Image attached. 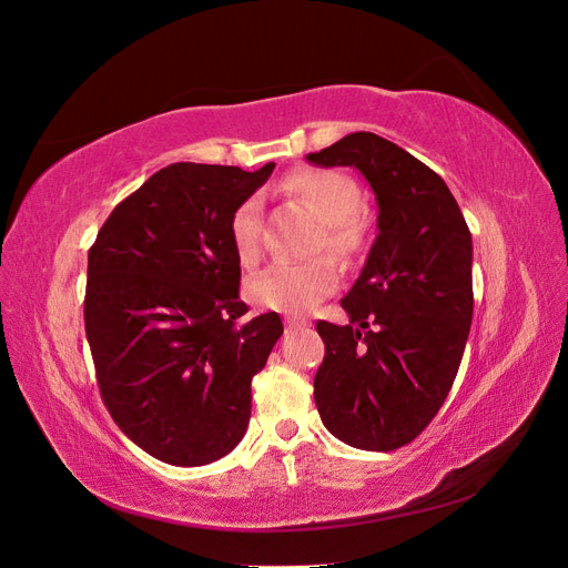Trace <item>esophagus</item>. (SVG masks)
Returning a JSON list of instances; mask_svg holds the SVG:
<instances>
[{
	"label": "esophagus",
	"mask_w": 568,
	"mask_h": 568,
	"mask_svg": "<svg viewBox=\"0 0 568 568\" xmlns=\"http://www.w3.org/2000/svg\"><path fill=\"white\" fill-rule=\"evenodd\" d=\"M301 326H303V322H298V320H291V317H286V320H284V329H286V334H288V332H298Z\"/></svg>",
	"instance_id": "1"
}]
</instances>
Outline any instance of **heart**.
<instances>
[{
	"label": "heart",
	"mask_w": 568,
	"mask_h": 568,
	"mask_svg": "<svg viewBox=\"0 0 568 568\" xmlns=\"http://www.w3.org/2000/svg\"><path fill=\"white\" fill-rule=\"evenodd\" d=\"M286 189L298 196L324 222L322 244L338 255H351L363 244V222L357 217L363 196L357 184L336 170H298L286 180ZM230 239L242 265H253L263 253V205L248 196L230 217ZM338 270L329 257L307 263H272L246 284V296L257 307L301 315L332 294Z\"/></svg>",
	"instance_id": "heart-1"
}]
</instances>
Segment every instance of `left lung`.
Here are the masks:
<instances>
[{"label": "left lung", "mask_w": 568, "mask_h": 568, "mask_svg": "<svg viewBox=\"0 0 568 568\" xmlns=\"http://www.w3.org/2000/svg\"><path fill=\"white\" fill-rule=\"evenodd\" d=\"M305 161L355 168L379 209V234L341 298L351 324L317 322L315 405L338 440L395 450L436 417L457 376L474 315L471 232L443 178L379 134H346Z\"/></svg>", "instance_id": "8db88e82"}]
</instances>
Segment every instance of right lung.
Returning <instances> with one entry per match:
<instances>
[{"label": "right lung", "instance_id": "1", "mask_svg": "<svg viewBox=\"0 0 568 568\" xmlns=\"http://www.w3.org/2000/svg\"><path fill=\"white\" fill-rule=\"evenodd\" d=\"M173 163L120 201L88 255L84 332L101 398L144 453L175 467L225 457L251 419V379L282 336L244 322L230 217L272 175Z\"/></svg>", "mask_w": 568, "mask_h": 568}]
</instances>
